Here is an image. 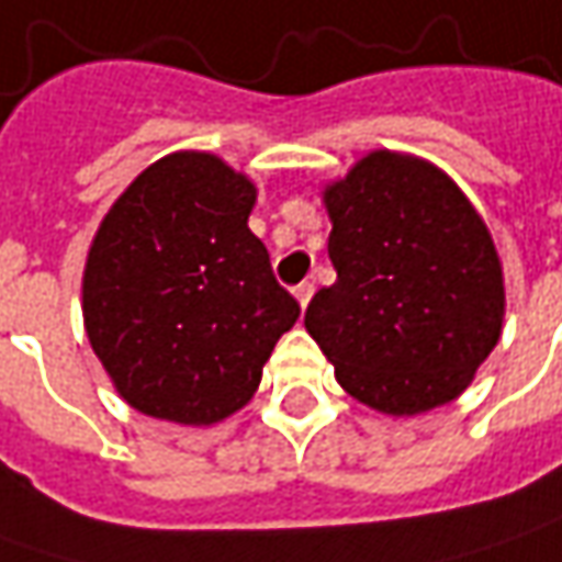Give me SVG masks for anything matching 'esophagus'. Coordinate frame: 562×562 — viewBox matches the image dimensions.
Returning <instances> with one entry per match:
<instances>
[{"instance_id":"34e87169","label":"esophagus","mask_w":562,"mask_h":562,"mask_svg":"<svg viewBox=\"0 0 562 562\" xmlns=\"http://www.w3.org/2000/svg\"><path fill=\"white\" fill-rule=\"evenodd\" d=\"M313 293H315V284H310V281H303V284H296V288H293V296H296V303H300L303 310L310 306Z\"/></svg>"}]
</instances>
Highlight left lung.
<instances>
[{
  "mask_svg": "<svg viewBox=\"0 0 562 562\" xmlns=\"http://www.w3.org/2000/svg\"><path fill=\"white\" fill-rule=\"evenodd\" d=\"M337 281L315 293L306 331L337 384L384 416L457 400L504 331V266L453 178L419 156L375 149L322 190Z\"/></svg>",
  "mask_w": 562,
  "mask_h": 562,
  "instance_id": "8db88e82",
  "label": "left lung"
}]
</instances>
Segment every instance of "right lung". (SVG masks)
Listing matches in <instances>:
<instances>
[{
	"instance_id": "obj_1",
	"label": "right lung",
	"mask_w": 562,
	"mask_h": 562,
	"mask_svg": "<svg viewBox=\"0 0 562 562\" xmlns=\"http://www.w3.org/2000/svg\"><path fill=\"white\" fill-rule=\"evenodd\" d=\"M256 184L184 149L131 181L83 266V328L119 397L143 416L215 425L247 406L300 303L249 231Z\"/></svg>"
}]
</instances>
